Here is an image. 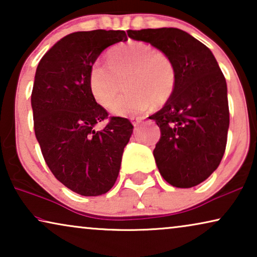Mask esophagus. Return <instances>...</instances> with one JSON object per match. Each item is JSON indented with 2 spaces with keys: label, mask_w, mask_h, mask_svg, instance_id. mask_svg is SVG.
<instances>
[{
  "label": "esophagus",
  "mask_w": 257,
  "mask_h": 257,
  "mask_svg": "<svg viewBox=\"0 0 257 257\" xmlns=\"http://www.w3.org/2000/svg\"><path fill=\"white\" fill-rule=\"evenodd\" d=\"M130 119H131L133 126H136V127L140 124V122H142V118H139V117H131Z\"/></svg>",
  "instance_id": "obj_1"
}]
</instances>
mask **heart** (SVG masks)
Instances as JSON below:
<instances>
[{
	"instance_id": "1",
	"label": "heart",
	"mask_w": 257,
	"mask_h": 257,
	"mask_svg": "<svg viewBox=\"0 0 257 257\" xmlns=\"http://www.w3.org/2000/svg\"><path fill=\"white\" fill-rule=\"evenodd\" d=\"M125 79L128 91L112 105L118 115L144 112L171 99L177 84L174 63L166 52L142 42L121 45L108 54V65L94 62L89 72L91 94L98 104L108 108Z\"/></svg>"
}]
</instances>
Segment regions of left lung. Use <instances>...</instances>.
Returning <instances> with one entry per match:
<instances>
[{"label":"left lung","mask_w":257,"mask_h":257,"mask_svg":"<svg viewBox=\"0 0 257 257\" xmlns=\"http://www.w3.org/2000/svg\"><path fill=\"white\" fill-rule=\"evenodd\" d=\"M127 35L166 52L177 72L171 99L150 117L161 133L153 151L160 174L178 188L201 184L226 151L229 107L223 73L212 51L184 30H127Z\"/></svg>","instance_id":"left-lung-1"}]
</instances>
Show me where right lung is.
Returning a JSON list of instances; mask_svg holds the SVG:
<instances>
[{"label":"right lung","mask_w":257,"mask_h":257,"mask_svg":"<svg viewBox=\"0 0 257 257\" xmlns=\"http://www.w3.org/2000/svg\"><path fill=\"white\" fill-rule=\"evenodd\" d=\"M127 41L122 30L77 31L59 40L38 63L31 107L34 130L52 174L84 196L113 187L133 125L108 117L89 87V72L107 47ZM105 118L100 132L94 126Z\"/></svg>","instance_id":"obj_1"}]
</instances>
